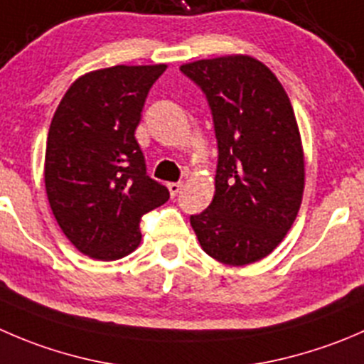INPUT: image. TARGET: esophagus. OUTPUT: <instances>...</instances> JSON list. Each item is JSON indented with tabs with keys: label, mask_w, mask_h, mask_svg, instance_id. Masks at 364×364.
I'll return each instance as SVG.
<instances>
[{
	"label": "esophagus",
	"mask_w": 364,
	"mask_h": 364,
	"mask_svg": "<svg viewBox=\"0 0 364 364\" xmlns=\"http://www.w3.org/2000/svg\"><path fill=\"white\" fill-rule=\"evenodd\" d=\"M181 186H183V183H168L167 185V188H168V192H171V196L172 197H176L179 193V190H181Z\"/></svg>",
	"instance_id": "obj_1"
}]
</instances>
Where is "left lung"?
<instances>
[{
  "label": "left lung",
  "mask_w": 364,
  "mask_h": 364,
  "mask_svg": "<svg viewBox=\"0 0 364 364\" xmlns=\"http://www.w3.org/2000/svg\"><path fill=\"white\" fill-rule=\"evenodd\" d=\"M211 110L218 161L210 206L190 217L204 252L249 264L276 249L304 190V156L294 108L272 70L250 56L181 65Z\"/></svg>",
  "instance_id": "8db88e82"
}]
</instances>
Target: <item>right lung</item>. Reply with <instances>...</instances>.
<instances>
[{"label": "right lung", "instance_id": "right-lung-1", "mask_svg": "<svg viewBox=\"0 0 364 364\" xmlns=\"http://www.w3.org/2000/svg\"><path fill=\"white\" fill-rule=\"evenodd\" d=\"M167 65H115L81 76L60 101L48 133L44 181L63 235L101 261L140 243V220L168 200L135 139L144 105Z\"/></svg>", "mask_w": 364, "mask_h": 364}]
</instances>
